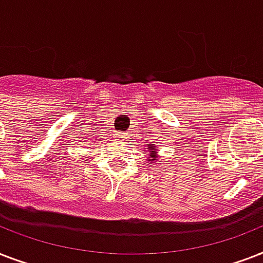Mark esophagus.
<instances>
[{
	"instance_id": "obj_1",
	"label": "esophagus",
	"mask_w": 263,
	"mask_h": 263,
	"mask_svg": "<svg viewBox=\"0 0 263 263\" xmlns=\"http://www.w3.org/2000/svg\"><path fill=\"white\" fill-rule=\"evenodd\" d=\"M119 139L125 140V135H124V134H119Z\"/></svg>"
}]
</instances>
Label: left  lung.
<instances>
[{
    "label": "left lung",
    "instance_id": "obj_1",
    "mask_svg": "<svg viewBox=\"0 0 263 263\" xmlns=\"http://www.w3.org/2000/svg\"><path fill=\"white\" fill-rule=\"evenodd\" d=\"M146 153V150H143ZM147 152H148V158L147 161L148 162H152V164H156L157 161H158V154H157V146H148L147 147Z\"/></svg>",
    "mask_w": 263,
    "mask_h": 263
}]
</instances>
